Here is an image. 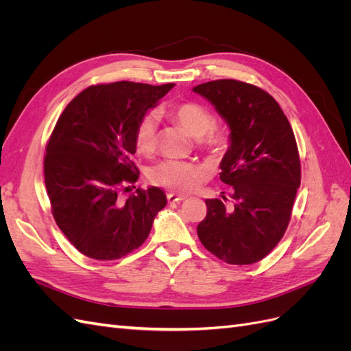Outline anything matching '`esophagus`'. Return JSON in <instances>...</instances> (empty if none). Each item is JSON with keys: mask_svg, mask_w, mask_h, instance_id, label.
I'll list each match as a JSON object with an SVG mask.
<instances>
[{"mask_svg": "<svg viewBox=\"0 0 351 351\" xmlns=\"http://www.w3.org/2000/svg\"><path fill=\"white\" fill-rule=\"evenodd\" d=\"M167 199H168V204L169 205H177V204H180V202H183L186 197L184 196H180V195H176V193H168Z\"/></svg>", "mask_w": 351, "mask_h": 351, "instance_id": "esophagus-1", "label": "esophagus"}]
</instances>
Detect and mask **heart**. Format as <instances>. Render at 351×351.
<instances>
[{
  "instance_id": "heart-1",
  "label": "heart",
  "mask_w": 351,
  "mask_h": 351,
  "mask_svg": "<svg viewBox=\"0 0 351 351\" xmlns=\"http://www.w3.org/2000/svg\"><path fill=\"white\" fill-rule=\"evenodd\" d=\"M176 121L190 134L196 137V146L209 154H222L228 146V133L224 127L214 124V115L197 102L178 104L173 110ZM158 119L154 112L145 114L137 121L134 143L137 151L149 155L156 147ZM205 178V169L193 162L164 161L152 168L151 180L156 186L178 193H187L196 189Z\"/></svg>"
}]
</instances>
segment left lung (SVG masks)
I'll use <instances>...</instances> for the list:
<instances>
[{"instance_id":"left-lung-1","label":"left lung","mask_w":351,"mask_h":351,"mask_svg":"<svg viewBox=\"0 0 351 351\" xmlns=\"http://www.w3.org/2000/svg\"><path fill=\"white\" fill-rule=\"evenodd\" d=\"M193 90L214 105L231 130L219 165L230 199L205 200L199 240L227 263L259 262L282 239L300 187V156L290 121L268 92L250 83L221 79Z\"/></svg>"}]
</instances>
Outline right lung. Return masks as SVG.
<instances>
[{
  "label": "right lung",
  "instance_id": "obj_1",
  "mask_svg": "<svg viewBox=\"0 0 351 351\" xmlns=\"http://www.w3.org/2000/svg\"><path fill=\"white\" fill-rule=\"evenodd\" d=\"M173 86L93 84L61 112L47 143L45 186L57 226L84 256L114 261L141 247L167 205L158 187L121 195L139 178L136 124Z\"/></svg>",
  "mask_w": 351,
  "mask_h": 351
}]
</instances>
